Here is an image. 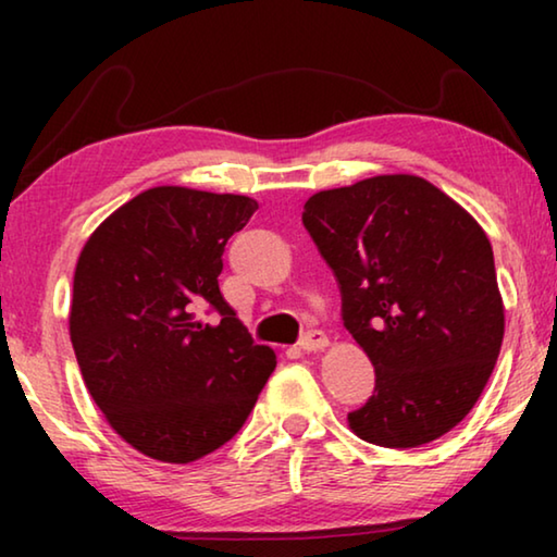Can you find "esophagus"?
Masks as SVG:
<instances>
[{
    "label": "esophagus",
    "instance_id": "34e87169",
    "mask_svg": "<svg viewBox=\"0 0 557 557\" xmlns=\"http://www.w3.org/2000/svg\"><path fill=\"white\" fill-rule=\"evenodd\" d=\"M314 334H322V332H314ZM301 344H322V338H312V332H305L301 334Z\"/></svg>",
    "mask_w": 557,
    "mask_h": 557
}]
</instances>
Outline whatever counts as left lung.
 Instances as JSON below:
<instances>
[{
    "label": "left lung",
    "instance_id": "left-lung-1",
    "mask_svg": "<svg viewBox=\"0 0 557 557\" xmlns=\"http://www.w3.org/2000/svg\"><path fill=\"white\" fill-rule=\"evenodd\" d=\"M258 203L159 186L122 206L83 248L71 342L112 430L143 455L186 465L238 435L275 371L223 299V250Z\"/></svg>",
    "mask_w": 557,
    "mask_h": 557
}]
</instances>
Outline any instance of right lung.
Masks as SVG:
<instances>
[{"mask_svg":"<svg viewBox=\"0 0 557 557\" xmlns=\"http://www.w3.org/2000/svg\"><path fill=\"white\" fill-rule=\"evenodd\" d=\"M301 223L342 285V317L375 369L358 437L420 447L474 408L504 342L492 243L425 178L393 174L319 191Z\"/></svg>","mask_w":557,"mask_h":557,"instance_id":"add662e5","label":"right lung"}]
</instances>
